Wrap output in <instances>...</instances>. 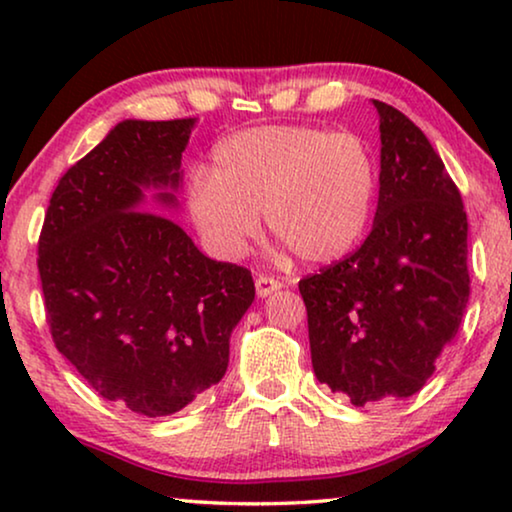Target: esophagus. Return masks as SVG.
<instances>
[{
    "label": "esophagus",
    "mask_w": 512,
    "mask_h": 512,
    "mask_svg": "<svg viewBox=\"0 0 512 512\" xmlns=\"http://www.w3.org/2000/svg\"><path fill=\"white\" fill-rule=\"evenodd\" d=\"M277 289H282V282H277L275 277H268V275H258L256 277L258 298H268L270 293H275Z\"/></svg>",
    "instance_id": "34e87169"
}]
</instances>
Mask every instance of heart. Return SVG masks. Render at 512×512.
Listing matches in <instances>:
<instances>
[{
  "label": "heart",
  "instance_id": "heart-1",
  "mask_svg": "<svg viewBox=\"0 0 512 512\" xmlns=\"http://www.w3.org/2000/svg\"><path fill=\"white\" fill-rule=\"evenodd\" d=\"M377 195V163L352 132L261 125L216 144L209 174H195L186 209L202 244L223 261L242 256L268 230L300 261L331 263L366 233Z\"/></svg>",
  "mask_w": 512,
  "mask_h": 512
}]
</instances>
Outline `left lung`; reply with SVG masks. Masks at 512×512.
Returning a JSON list of instances; mask_svg holds the SVG:
<instances>
[{
	"instance_id": "8db88e82",
	"label": "left lung",
	"mask_w": 512,
	"mask_h": 512,
	"mask_svg": "<svg viewBox=\"0 0 512 512\" xmlns=\"http://www.w3.org/2000/svg\"><path fill=\"white\" fill-rule=\"evenodd\" d=\"M380 114V198L354 254L300 279L312 368L354 405L424 387L464 317L468 221L459 188L422 130Z\"/></svg>"
}]
</instances>
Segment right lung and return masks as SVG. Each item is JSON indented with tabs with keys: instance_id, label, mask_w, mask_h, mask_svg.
<instances>
[{
	"instance_id": "obj_1",
	"label": "right lung",
	"mask_w": 512,
	"mask_h": 512,
	"mask_svg": "<svg viewBox=\"0 0 512 512\" xmlns=\"http://www.w3.org/2000/svg\"><path fill=\"white\" fill-rule=\"evenodd\" d=\"M195 118L121 121L58 181L39 277L58 352L107 401L165 417L221 382L251 272L167 219ZM157 191L149 201L145 191Z\"/></svg>"
}]
</instances>
